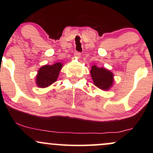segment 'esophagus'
Listing matches in <instances>:
<instances>
[{
	"mask_svg": "<svg viewBox=\"0 0 153 153\" xmlns=\"http://www.w3.org/2000/svg\"><path fill=\"white\" fill-rule=\"evenodd\" d=\"M74 54H75V57H77V58L79 59L80 57V55H81V53H80V52H75Z\"/></svg>",
	"mask_w": 153,
	"mask_h": 153,
	"instance_id": "34e87169",
	"label": "esophagus"
}]
</instances>
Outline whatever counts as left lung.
I'll list each match as a JSON object with an SVG mask.
<instances>
[{"label":"left lung","mask_w":153,"mask_h":153,"mask_svg":"<svg viewBox=\"0 0 153 153\" xmlns=\"http://www.w3.org/2000/svg\"><path fill=\"white\" fill-rule=\"evenodd\" d=\"M91 78L94 85L103 91H108L113 85L114 74L103 68L93 65L91 70Z\"/></svg>","instance_id":"obj_1"}]
</instances>
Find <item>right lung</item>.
<instances>
[{"label": "right lung", "instance_id": "add662e5", "mask_svg": "<svg viewBox=\"0 0 153 153\" xmlns=\"http://www.w3.org/2000/svg\"><path fill=\"white\" fill-rule=\"evenodd\" d=\"M62 64L55 63L52 65H44L40 68L36 75V83L39 88H47L57 80Z\"/></svg>", "mask_w": 153, "mask_h": 153}]
</instances>
